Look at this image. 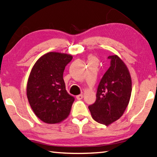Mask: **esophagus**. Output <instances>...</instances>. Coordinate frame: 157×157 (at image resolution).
Segmentation results:
<instances>
[{
	"label": "esophagus",
	"mask_w": 157,
	"mask_h": 157,
	"mask_svg": "<svg viewBox=\"0 0 157 157\" xmlns=\"http://www.w3.org/2000/svg\"><path fill=\"white\" fill-rule=\"evenodd\" d=\"M76 98H77V99H78V100H81L82 98H83V94H79V95H77L76 96Z\"/></svg>",
	"instance_id": "obj_1"
}]
</instances>
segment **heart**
<instances>
[{
    "label": "heart",
    "instance_id": "heart-1",
    "mask_svg": "<svg viewBox=\"0 0 157 157\" xmlns=\"http://www.w3.org/2000/svg\"><path fill=\"white\" fill-rule=\"evenodd\" d=\"M90 59H94V58H93V57H91Z\"/></svg>",
    "mask_w": 157,
    "mask_h": 157
}]
</instances>
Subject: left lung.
Here are the masks:
<instances>
[{"label":"left lung","instance_id":"8db88e82","mask_svg":"<svg viewBox=\"0 0 157 157\" xmlns=\"http://www.w3.org/2000/svg\"><path fill=\"white\" fill-rule=\"evenodd\" d=\"M110 67L98 86L96 101L88 106L92 117L106 126L123 114L130 100L132 82L129 71L116 55L107 57Z\"/></svg>","mask_w":157,"mask_h":157}]
</instances>
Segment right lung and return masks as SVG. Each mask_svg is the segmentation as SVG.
Masks as SVG:
<instances>
[{
	"label": "right lung",
	"mask_w": 157,
	"mask_h": 157,
	"mask_svg": "<svg viewBox=\"0 0 157 157\" xmlns=\"http://www.w3.org/2000/svg\"><path fill=\"white\" fill-rule=\"evenodd\" d=\"M71 55L49 52L35 63L27 83V97L43 122L58 123L69 116L75 98L66 90L63 72Z\"/></svg>",
	"instance_id": "right-lung-1"
}]
</instances>
